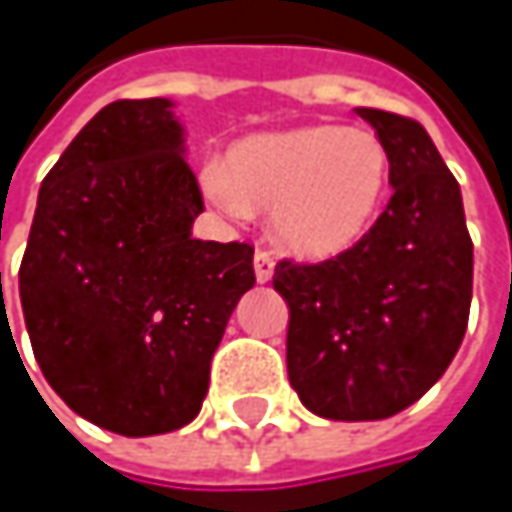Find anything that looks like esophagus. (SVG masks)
<instances>
[{"mask_svg": "<svg viewBox=\"0 0 512 512\" xmlns=\"http://www.w3.org/2000/svg\"><path fill=\"white\" fill-rule=\"evenodd\" d=\"M272 272H275V260H272V255L266 252V249H257L255 255V275L260 284H266L269 278H272Z\"/></svg>", "mask_w": 512, "mask_h": 512, "instance_id": "1", "label": "esophagus"}]
</instances>
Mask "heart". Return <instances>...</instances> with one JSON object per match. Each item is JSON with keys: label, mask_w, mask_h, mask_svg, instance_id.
<instances>
[{"label": "heart", "mask_w": 512, "mask_h": 512, "mask_svg": "<svg viewBox=\"0 0 512 512\" xmlns=\"http://www.w3.org/2000/svg\"><path fill=\"white\" fill-rule=\"evenodd\" d=\"M388 186V148L364 127L320 124L240 142L225 171L210 168V201L243 219L269 210L281 249L296 257L347 252L373 225Z\"/></svg>", "instance_id": "obj_1"}]
</instances>
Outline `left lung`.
Returning <instances> with one entry per match:
<instances>
[{
  "label": "left lung",
  "mask_w": 512,
  "mask_h": 512,
  "mask_svg": "<svg viewBox=\"0 0 512 512\" xmlns=\"http://www.w3.org/2000/svg\"><path fill=\"white\" fill-rule=\"evenodd\" d=\"M356 112L388 148L385 210L347 252L320 263L284 257L272 275L290 308V385L332 421H379L421 400L457 356L471 308L457 177L418 121Z\"/></svg>",
  "instance_id": "8db88e82"
}]
</instances>
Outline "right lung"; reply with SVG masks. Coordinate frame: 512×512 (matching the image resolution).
I'll list each match as a JSON object with an SVG mask.
<instances>
[{
  "label": "right lung",
  "instance_id": "1",
  "mask_svg": "<svg viewBox=\"0 0 512 512\" xmlns=\"http://www.w3.org/2000/svg\"><path fill=\"white\" fill-rule=\"evenodd\" d=\"M162 97L115 100L41 183L20 263V302L52 391L118 436L189 424L255 246L204 243V210Z\"/></svg>",
  "mask_w": 512,
  "mask_h": 512
}]
</instances>
